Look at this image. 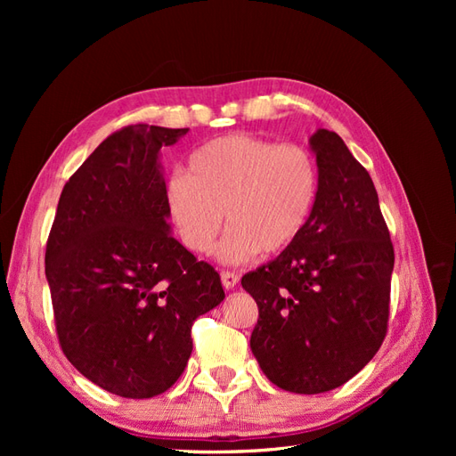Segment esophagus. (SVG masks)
<instances>
[{"label": "esophagus", "mask_w": 456, "mask_h": 456, "mask_svg": "<svg viewBox=\"0 0 456 456\" xmlns=\"http://www.w3.org/2000/svg\"><path fill=\"white\" fill-rule=\"evenodd\" d=\"M220 280H223V285H224V289H233L238 285V281H240V278H238V273H233V272H223L220 273Z\"/></svg>", "instance_id": "34e87169"}]
</instances>
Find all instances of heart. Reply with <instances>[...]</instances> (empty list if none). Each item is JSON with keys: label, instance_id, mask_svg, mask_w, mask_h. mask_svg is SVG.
Returning a JSON list of instances; mask_svg holds the SVG:
<instances>
[{"label": "heart", "instance_id": "obj_1", "mask_svg": "<svg viewBox=\"0 0 456 456\" xmlns=\"http://www.w3.org/2000/svg\"><path fill=\"white\" fill-rule=\"evenodd\" d=\"M317 188V163L305 146L228 134L194 151L188 173L169 178L165 201L178 238L194 253L213 249L226 215L230 228L216 258L245 265L300 238Z\"/></svg>", "mask_w": 456, "mask_h": 456}]
</instances>
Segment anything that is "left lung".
<instances>
[{
	"label": "left lung",
	"instance_id": "1",
	"mask_svg": "<svg viewBox=\"0 0 456 456\" xmlns=\"http://www.w3.org/2000/svg\"><path fill=\"white\" fill-rule=\"evenodd\" d=\"M320 188L300 238L241 278L258 306L251 350L278 388L335 390L386 337L394 247L369 173L333 131L310 136Z\"/></svg>",
	"mask_w": 456,
	"mask_h": 456
}]
</instances>
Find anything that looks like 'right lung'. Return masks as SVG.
Here are the masks:
<instances>
[{
  "label": "right lung",
  "instance_id": "obj_1",
  "mask_svg": "<svg viewBox=\"0 0 456 456\" xmlns=\"http://www.w3.org/2000/svg\"><path fill=\"white\" fill-rule=\"evenodd\" d=\"M188 129L129 126L64 184L45 275L64 355L102 390H169L191 354V325L224 300L220 275L171 236L161 148Z\"/></svg>",
  "mask_w": 456,
  "mask_h": 456
}]
</instances>
